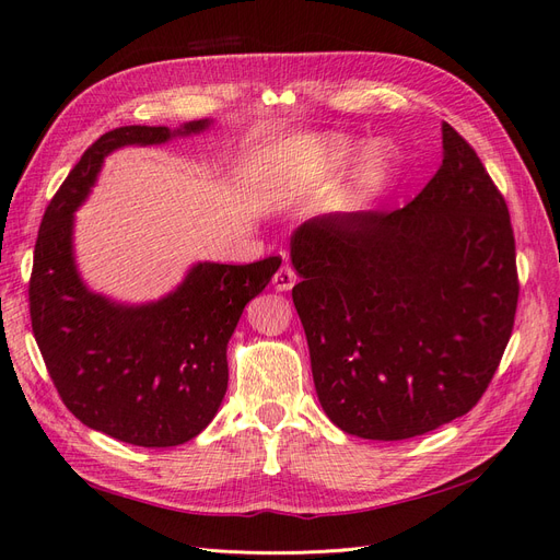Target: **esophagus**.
Here are the masks:
<instances>
[{
	"mask_svg": "<svg viewBox=\"0 0 560 560\" xmlns=\"http://www.w3.org/2000/svg\"><path fill=\"white\" fill-rule=\"evenodd\" d=\"M296 284V273H294V268L292 266H282L278 273L273 276V287L278 292H290L292 287Z\"/></svg>",
	"mask_w": 560,
	"mask_h": 560,
	"instance_id": "esophagus-1",
	"label": "esophagus"
}]
</instances>
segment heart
Returning a JSON list of instances; mask_svg holds the SVG:
<instances>
[{"mask_svg": "<svg viewBox=\"0 0 560 560\" xmlns=\"http://www.w3.org/2000/svg\"><path fill=\"white\" fill-rule=\"evenodd\" d=\"M362 154L354 173V194L374 196L393 167V149L383 142L364 147L346 135L294 138L270 151L264 165V182L280 194H308L331 179L343 165Z\"/></svg>", "mask_w": 560, "mask_h": 560, "instance_id": "heart-1", "label": "heart"}]
</instances>
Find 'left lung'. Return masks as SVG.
Returning <instances> with one entry per match:
<instances>
[{
  "mask_svg": "<svg viewBox=\"0 0 560 560\" xmlns=\"http://www.w3.org/2000/svg\"><path fill=\"white\" fill-rule=\"evenodd\" d=\"M442 144V165L409 206L315 217L292 233V299L317 399L352 436L399 442L465 416L510 343V210L448 124Z\"/></svg>",
  "mask_w": 560,
  "mask_h": 560,
  "instance_id": "8db88e82",
  "label": "left lung"
}]
</instances>
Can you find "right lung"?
Here are the masks:
<instances>
[{"label":"right lung","mask_w":560,"mask_h":560,"mask_svg":"<svg viewBox=\"0 0 560 560\" xmlns=\"http://www.w3.org/2000/svg\"><path fill=\"white\" fill-rule=\"evenodd\" d=\"M212 126H124L95 140L48 202L30 278V317L58 395L83 425L144 448L198 436L226 395V346L247 303L266 290L280 257L247 266L198 261L159 301L118 303L89 290L74 259V212L105 159Z\"/></svg>","instance_id":"1"}]
</instances>
